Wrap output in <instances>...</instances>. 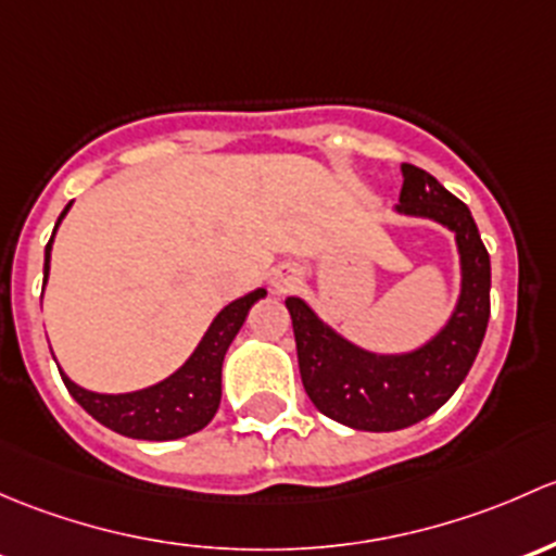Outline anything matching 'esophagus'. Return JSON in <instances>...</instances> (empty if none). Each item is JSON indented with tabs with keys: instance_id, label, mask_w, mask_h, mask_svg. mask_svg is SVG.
Listing matches in <instances>:
<instances>
[{
	"instance_id": "esophagus-1",
	"label": "esophagus",
	"mask_w": 556,
	"mask_h": 556,
	"mask_svg": "<svg viewBox=\"0 0 556 556\" xmlns=\"http://www.w3.org/2000/svg\"><path fill=\"white\" fill-rule=\"evenodd\" d=\"M296 280H300V273H296V267L286 265L283 270L276 273V278H273V286H276L278 291H289L291 286L296 283Z\"/></svg>"
}]
</instances>
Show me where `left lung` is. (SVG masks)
I'll use <instances>...</instances> for the list:
<instances>
[{
    "mask_svg": "<svg viewBox=\"0 0 556 556\" xmlns=\"http://www.w3.org/2000/svg\"><path fill=\"white\" fill-rule=\"evenodd\" d=\"M402 174L396 208L442 222L457 238L463 291L450 324L420 351L375 356L320 324L302 300H286L305 393L318 412L358 431H399L433 415L466 380L490 320V254L471 211L417 165L404 163Z\"/></svg>",
    "mask_w": 556,
    "mask_h": 556,
    "instance_id": "obj_1",
    "label": "left lung"
}]
</instances>
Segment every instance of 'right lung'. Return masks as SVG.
Returning a JSON list of instances; mask_svg holds the SVG:
<instances>
[{"label": "right lung", "instance_id": "add662e5", "mask_svg": "<svg viewBox=\"0 0 556 556\" xmlns=\"http://www.w3.org/2000/svg\"><path fill=\"white\" fill-rule=\"evenodd\" d=\"M68 205L61 211L59 222L66 216ZM50 245H53V238L45 245V280H48L50 270ZM265 294V289H256L251 294L230 302L214 318V324L205 331V337L200 340L198 351L192 353L190 362L181 366L179 371H174L168 380L157 382V386L136 393H123V396H106V393L85 391V388L74 386L66 375H61L64 377L66 391L101 426L112 428V431L123 433V437L147 439V442H168V439L190 437V433L208 426L211 417L219 409L222 362H225V353L230 348V342L236 340L238 329L243 326L245 316H249L251 305L256 300H262Z\"/></svg>", "mask_w": 556, "mask_h": 556}]
</instances>
